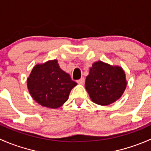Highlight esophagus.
I'll use <instances>...</instances> for the list:
<instances>
[{
    "instance_id": "esophagus-1",
    "label": "esophagus",
    "mask_w": 151,
    "mask_h": 151,
    "mask_svg": "<svg viewBox=\"0 0 151 151\" xmlns=\"http://www.w3.org/2000/svg\"><path fill=\"white\" fill-rule=\"evenodd\" d=\"M85 82V78H81L78 79V80H77V83H78V84H83Z\"/></svg>"
}]
</instances>
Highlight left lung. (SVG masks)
I'll return each instance as SVG.
<instances>
[{
    "label": "left lung",
    "mask_w": 151,
    "mask_h": 151,
    "mask_svg": "<svg viewBox=\"0 0 151 151\" xmlns=\"http://www.w3.org/2000/svg\"><path fill=\"white\" fill-rule=\"evenodd\" d=\"M127 86L124 71L120 67L99 61L90 68L85 87L91 100L100 105H108L120 98Z\"/></svg>",
    "instance_id": "left-lung-1"
}]
</instances>
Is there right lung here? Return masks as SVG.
Instances as JSON below:
<instances>
[{
  "label": "right lung",
  "instance_id": "obj_1",
  "mask_svg": "<svg viewBox=\"0 0 151 151\" xmlns=\"http://www.w3.org/2000/svg\"><path fill=\"white\" fill-rule=\"evenodd\" d=\"M27 82L32 98L40 105L51 108L63 105L71 89L77 85L60 68L56 60L35 65Z\"/></svg>",
  "mask_w": 151,
  "mask_h": 151
}]
</instances>
